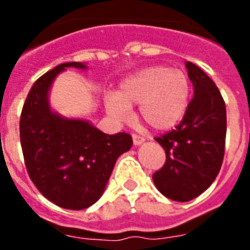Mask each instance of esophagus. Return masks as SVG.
Listing matches in <instances>:
<instances>
[{
	"label": "esophagus",
	"mask_w": 250,
	"mask_h": 250,
	"mask_svg": "<svg viewBox=\"0 0 250 250\" xmlns=\"http://www.w3.org/2000/svg\"><path fill=\"white\" fill-rule=\"evenodd\" d=\"M132 142H134V145H135V146H139V145H142V143L145 142V138L141 135H136V134H134V135H132Z\"/></svg>",
	"instance_id": "34e87169"
}]
</instances>
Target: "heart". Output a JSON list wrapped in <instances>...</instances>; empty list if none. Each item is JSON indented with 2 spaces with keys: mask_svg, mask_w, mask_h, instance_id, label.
<instances>
[{
  "mask_svg": "<svg viewBox=\"0 0 250 250\" xmlns=\"http://www.w3.org/2000/svg\"><path fill=\"white\" fill-rule=\"evenodd\" d=\"M190 102V80L181 69L148 66L120 83L115 95L104 99L107 114L116 122L128 118L138 104V116L157 131L173 128L182 120Z\"/></svg>",
  "mask_w": 250,
  "mask_h": 250,
  "instance_id": "obj_1",
  "label": "heart"
}]
</instances>
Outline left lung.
I'll return each instance as SVG.
<instances>
[{
  "instance_id": "left-lung-1",
  "label": "left lung",
  "mask_w": 250,
  "mask_h": 250,
  "mask_svg": "<svg viewBox=\"0 0 250 250\" xmlns=\"http://www.w3.org/2000/svg\"><path fill=\"white\" fill-rule=\"evenodd\" d=\"M194 96L175 130L155 138L166 162L152 174L161 193L178 202L191 201L214 182L224 161L226 108L214 82L199 66L185 62Z\"/></svg>"
}]
</instances>
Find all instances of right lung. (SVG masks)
<instances>
[{
    "label": "right lung",
    "mask_w": 250,
    "mask_h": 250,
    "mask_svg": "<svg viewBox=\"0 0 250 250\" xmlns=\"http://www.w3.org/2000/svg\"><path fill=\"white\" fill-rule=\"evenodd\" d=\"M69 66L87 69L84 62H64L33 84L21 112L20 138L25 166L40 193L60 208L82 210L102 197L132 138L104 134L89 120L65 118L51 108L52 84Z\"/></svg>",
    "instance_id": "add662e5"
}]
</instances>
